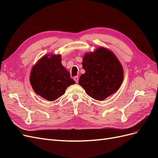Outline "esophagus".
I'll use <instances>...</instances> for the list:
<instances>
[{"label":"esophagus","instance_id":"1","mask_svg":"<svg viewBox=\"0 0 158 158\" xmlns=\"http://www.w3.org/2000/svg\"><path fill=\"white\" fill-rule=\"evenodd\" d=\"M74 81L75 82H76V83H78V80H79V78H78V76H75V77L74 78Z\"/></svg>","mask_w":158,"mask_h":158}]
</instances>
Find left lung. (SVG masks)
Here are the masks:
<instances>
[{"label":"left lung","mask_w":158,"mask_h":158,"mask_svg":"<svg viewBox=\"0 0 158 158\" xmlns=\"http://www.w3.org/2000/svg\"><path fill=\"white\" fill-rule=\"evenodd\" d=\"M82 67L85 73L78 83L89 96L103 101L115 93L121 85L123 68L113 52L103 47L83 56Z\"/></svg>","instance_id":"left-lung-1"}]
</instances>
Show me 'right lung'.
<instances>
[{"label":"right lung","instance_id":"1","mask_svg":"<svg viewBox=\"0 0 158 158\" xmlns=\"http://www.w3.org/2000/svg\"><path fill=\"white\" fill-rule=\"evenodd\" d=\"M60 54L45 55L31 70L30 82L33 91L49 102L62 96L66 88L75 84L62 64Z\"/></svg>","mask_w":158,"mask_h":158}]
</instances>
